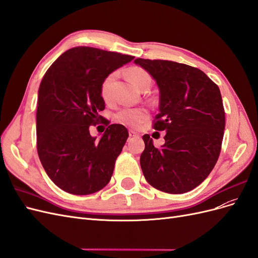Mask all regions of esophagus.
Returning <instances> with one entry per match:
<instances>
[{
	"instance_id": "obj_1",
	"label": "esophagus",
	"mask_w": 258,
	"mask_h": 258,
	"mask_svg": "<svg viewBox=\"0 0 258 258\" xmlns=\"http://www.w3.org/2000/svg\"><path fill=\"white\" fill-rule=\"evenodd\" d=\"M129 136H130L131 138H140V135L138 134V132H136L135 130H130V131H129Z\"/></svg>"
}]
</instances>
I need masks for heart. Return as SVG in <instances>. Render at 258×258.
I'll return each instance as SVG.
<instances>
[{
    "label": "heart",
    "mask_w": 258,
    "mask_h": 258,
    "mask_svg": "<svg viewBox=\"0 0 258 258\" xmlns=\"http://www.w3.org/2000/svg\"><path fill=\"white\" fill-rule=\"evenodd\" d=\"M130 80L132 81L140 90L150 88L152 85V76L146 70L134 67L130 68L128 71ZM116 72L110 73L104 77V80L100 86V95L105 102H108L112 98V87L116 80ZM148 117V111L144 107H123L116 113V119L120 123L127 126L137 127L142 123Z\"/></svg>",
    "instance_id": "obj_1"
}]
</instances>
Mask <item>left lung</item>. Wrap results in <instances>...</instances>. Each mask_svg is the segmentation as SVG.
<instances>
[{"label": "left lung", "mask_w": 258, "mask_h": 258, "mask_svg": "<svg viewBox=\"0 0 258 258\" xmlns=\"http://www.w3.org/2000/svg\"><path fill=\"white\" fill-rule=\"evenodd\" d=\"M159 88V114L153 120L166 131L157 148L148 135L140 163L156 189L183 194L196 188L213 170L221 153L225 111L218 86L201 70L168 60L138 58Z\"/></svg>", "instance_id": "8db88e82"}]
</instances>
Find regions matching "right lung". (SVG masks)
<instances>
[{
    "label": "right lung",
    "mask_w": 258,
    "mask_h": 258,
    "mask_svg": "<svg viewBox=\"0 0 258 258\" xmlns=\"http://www.w3.org/2000/svg\"><path fill=\"white\" fill-rule=\"evenodd\" d=\"M134 56L87 46L67 50L46 71L38 88L36 148L42 166L59 188L89 195L105 187L129 137L126 127L108 124L100 140L89 127L105 107L104 77ZM107 126V124H106Z\"/></svg>",
    "instance_id": "right-lung-1"
}]
</instances>
